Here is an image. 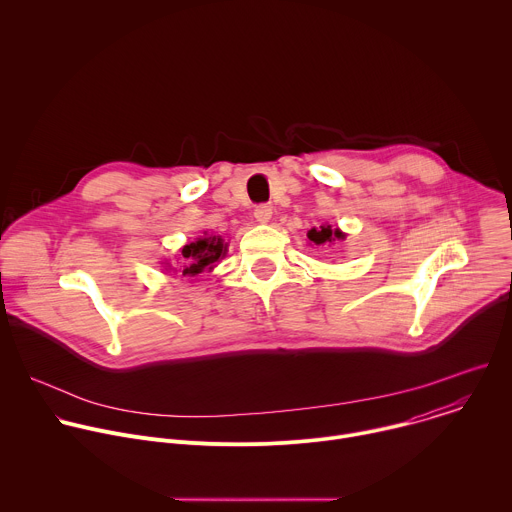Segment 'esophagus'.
Returning a JSON list of instances; mask_svg holds the SVG:
<instances>
[{"label": "esophagus", "mask_w": 512, "mask_h": 512, "mask_svg": "<svg viewBox=\"0 0 512 512\" xmlns=\"http://www.w3.org/2000/svg\"><path fill=\"white\" fill-rule=\"evenodd\" d=\"M271 206L269 204H259V206H255V218H257V223H269V218H271Z\"/></svg>", "instance_id": "1"}]
</instances>
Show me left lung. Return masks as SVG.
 <instances>
[{"instance_id":"1","label":"left lung","mask_w":512,"mask_h":512,"mask_svg":"<svg viewBox=\"0 0 512 512\" xmlns=\"http://www.w3.org/2000/svg\"><path fill=\"white\" fill-rule=\"evenodd\" d=\"M308 239L316 245H324V243H332L336 239H344V235L340 231H332L330 227H320V229H312L308 233Z\"/></svg>"}]
</instances>
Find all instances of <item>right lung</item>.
Instances as JSON below:
<instances>
[{
	"mask_svg": "<svg viewBox=\"0 0 512 512\" xmlns=\"http://www.w3.org/2000/svg\"><path fill=\"white\" fill-rule=\"evenodd\" d=\"M225 251L227 245L221 237H202L188 243L182 249V275H196L204 269H212V265L225 255Z\"/></svg>",
	"mask_w": 512,
	"mask_h": 512,
	"instance_id": "add662e5",
	"label": "right lung"
}]
</instances>
